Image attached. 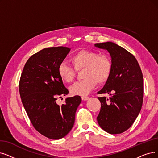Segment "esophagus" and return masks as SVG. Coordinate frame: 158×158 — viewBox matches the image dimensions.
Here are the masks:
<instances>
[{
    "label": "esophagus",
    "mask_w": 158,
    "mask_h": 158,
    "mask_svg": "<svg viewBox=\"0 0 158 158\" xmlns=\"http://www.w3.org/2000/svg\"><path fill=\"white\" fill-rule=\"evenodd\" d=\"M89 98V97H87V96H82L81 97V100H87Z\"/></svg>",
    "instance_id": "34e87169"
}]
</instances>
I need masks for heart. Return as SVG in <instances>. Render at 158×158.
I'll use <instances>...</instances> for the list:
<instances>
[{
  "instance_id": "heart-1",
  "label": "heart",
  "mask_w": 158,
  "mask_h": 158,
  "mask_svg": "<svg viewBox=\"0 0 158 158\" xmlns=\"http://www.w3.org/2000/svg\"><path fill=\"white\" fill-rule=\"evenodd\" d=\"M70 65L61 63L58 67V74L61 81L70 83L74 80L77 71H81L83 78L75 82L69 90L73 95L85 96L94 89L97 83L106 84L111 77L113 62L108 56L89 50H81L73 54Z\"/></svg>"
}]
</instances>
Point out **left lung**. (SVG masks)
Masks as SVG:
<instances>
[{
	"mask_svg": "<svg viewBox=\"0 0 158 158\" xmlns=\"http://www.w3.org/2000/svg\"><path fill=\"white\" fill-rule=\"evenodd\" d=\"M95 47L108 50L113 62L109 80L98 94L101 108L97 117L100 127L111 134H122L130 128L139 113L143 100L144 82L136 58L128 50L112 42L96 43Z\"/></svg>",
	"mask_w": 158,
	"mask_h": 158,
	"instance_id": "1",
	"label": "left lung"
}]
</instances>
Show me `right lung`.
I'll use <instances>...</instances> for the list:
<instances>
[{"label":"right lung","instance_id":"1","mask_svg":"<svg viewBox=\"0 0 158 158\" xmlns=\"http://www.w3.org/2000/svg\"><path fill=\"white\" fill-rule=\"evenodd\" d=\"M70 48H44L32 55L25 64L19 80L22 103L34 128L51 139H60L72 129L75 113L81 99L68 97L65 104L56 100L69 91L58 74V67Z\"/></svg>","mask_w":158,"mask_h":158}]
</instances>
